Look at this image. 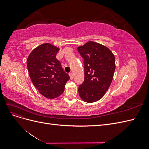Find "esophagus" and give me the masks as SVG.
<instances>
[{"instance_id":"34e87169","label":"esophagus","mask_w":149,"mask_h":149,"mask_svg":"<svg viewBox=\"0 0 149 149\" xmlns=\"http://www.w3.org/2000/svg\"><path fill=\"white\" fill-rule=\"evenodd\" d=\"M69 75H70V79H73V78H74V76H73V73H70L69 74Z\"/></svg>"}]
</instances>
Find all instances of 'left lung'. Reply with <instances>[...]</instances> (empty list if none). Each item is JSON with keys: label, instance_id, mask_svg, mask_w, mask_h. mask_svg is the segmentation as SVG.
Returning a JSON list of instances; mask_svg holds the SVG:
<instances>
[{"label": "left lung", "instance_id": "8db88e82", "mask_svg": "<svg viewBox=\"0 0 149 149\" xmlns=\"http://www.w3.org/2000/svg\"><path fill=\"white\" fill-rule=\"evenodd\" d=\"M84 59V80L79 86L80 97L86 102L97 101L104 96L113 79L115 57L101 44L88 42L78 48Z\"/></svg>", "mask_w": 149, "mask_h": 149}]
</instances>
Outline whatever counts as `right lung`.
Wrapping results in <instances>:
<instances>
[{"mask_svg": "<svg viewBox=\"0 0 149 149\" xmlns=\"http://www.w3.org/2000/svg\"><path fill=\"white\" fill-rule=\"evenodd\" d=\"M59 50L51 44L43 43L30 53L26 61L31 82L42 95L48 99L60 96L70 79L56 58Z\"/></svg>", "mask_w": 149, "mask_h": 149, "instance_id": "obj_1", "label": "right lung"}]
</instances>
